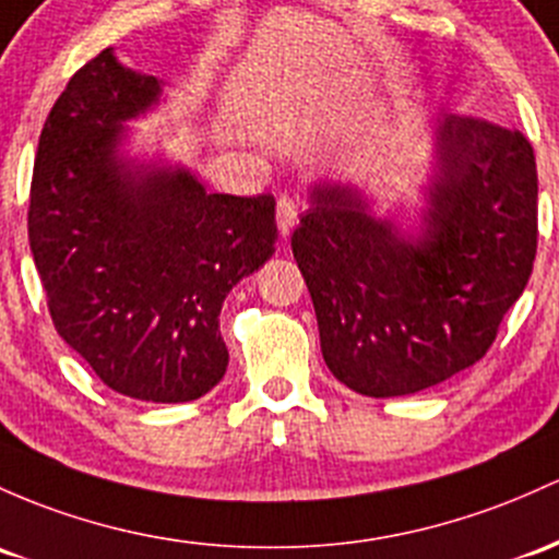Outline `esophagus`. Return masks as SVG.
Segmentation results:
<instances>
[{
	"instance_id": "obj_1",
	"label": "esophagus",
	"mask_w": 559,
	"mask_h": 559,
	"mask_svg": "<svg viewBox=\"0 0 559 559\" xmlns=\"http://www.w3.org/2000/svg\"><path fill=\"white\" fill-rule=\"evenodd\" d=\"M298 224V205L293 197H280L277 202V226H280V234L282 237H287V234L293 231V226Z\"/></svg>"
}]
</instances>
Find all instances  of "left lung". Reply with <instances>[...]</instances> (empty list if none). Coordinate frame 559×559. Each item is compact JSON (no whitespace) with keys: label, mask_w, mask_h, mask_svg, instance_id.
Returning <instances> with one entry per match:
<instances>
[{"label":"left lung","mask_w":559,"mask_h":559,"mask_svg":"<svg viewBox=\"0 0 559 559\" xmlns=\"http://www.w3.org/2000/svg\"><path fill=\"white\" fill-rule=\"evenodd\" d=\"M421 239L376 221L357 191L317 186L293 231L330 373L365 397H402L493 346L531 280L538 173L520 130L445 114Z\"/></svg>","instance_id":"obj_1"}]
</instances>
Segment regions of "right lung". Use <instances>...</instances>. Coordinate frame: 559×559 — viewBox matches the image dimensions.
<instances>
[{"instance_id":"obj_1","label":"right lung","mask_w":559,"mask_h":559,"mask_svg":"<svg viewBox=\"0 0 559 559\" xmlns=\"http://www.w3.org/2000/svg\"><path fill=\"white\" fill-rule=\"evenodd\" d=\"M159 82L117 63L82 66L41 128L28 242L58 335L124 397L189 402L229 365L226 293L269 261L274 197L207 194L186 170H130L122 122Z\"/></svg>"}]
</instances>
